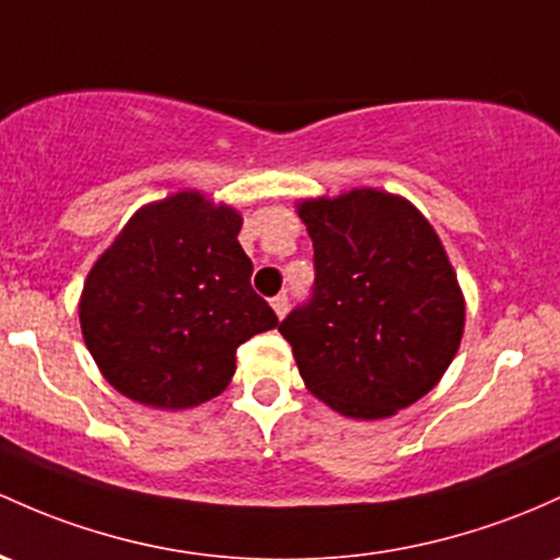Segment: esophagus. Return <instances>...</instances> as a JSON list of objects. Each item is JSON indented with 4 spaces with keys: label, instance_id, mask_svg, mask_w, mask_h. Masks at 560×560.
<instances>
[{
    "label": "esophagus",
    "instance_id": "34e87169",
    "mask_svg": "<svg viewBox=\"0 0 560 560\" xmlns=\"http://www.w3.org/2000/svg\"><path fill=\"white\" fill-rule=\"evenodd\" d=\"M270 305H273L276 316H279V318H284V316H287V311H290V298H287V294L281 292V294H276L273 300H270Z\"/></svg>",
    "mask_w": 560,
    "mask_h": 560
}]
</instances>
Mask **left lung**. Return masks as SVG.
<instances>
[{"instance_id":"obj_1","label":"left lung","mask_w":560,"mask_h":560,"mask_svg":"<svg viewBox=\"0 0 560 560\" xmlns=\"http://www.w3.org/2000/svg\"><path fill=\"white\" fill-rule=\"evenodd\" d=\"M313 292L279 331L305 388L380 420L422 398L459 348L465 303L439 236L409 201L359 188L300 205Z\"/></svg>"}]
</instances>
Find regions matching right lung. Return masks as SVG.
Instances as JSON below:
<instances>
[{"label": "right lung", "mask_w": 560, "mask_h": 560, "mask_svg": "<svg viewBox=\"0 0 560 560\" xmlns=\"http://www.w3.org/2000/svg\"><path fill=\"white\" fill-rule=\"evenodd\" d=\"M242 218L183 190L143 207L84 284L79 322L116 390L156 409H188L225 390L236 350L279 324L249 284Z\"/></svg>", "instance_id": "add662e5"}]
</instances>
